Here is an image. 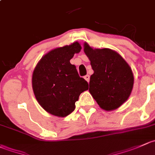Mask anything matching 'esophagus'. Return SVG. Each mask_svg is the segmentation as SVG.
Instances as JSON below:
<instances>
[{
  "label": "esophagus",
  "mask_w": 155,
  "mask_h": 155,
  "mask_svg": "<svg viewBox=\"0 0 155 155\" xmlns=\"http://www.w3.org/2000/svg\"><path fill=\"white\" fill-rule=\"evenodd\" d=\"M84 79H85L86 81H87V82H89V79H90V76H89V74H87V75L84 76Z\"/></svg>",
  "instance_id": "1"
}]
</instances>
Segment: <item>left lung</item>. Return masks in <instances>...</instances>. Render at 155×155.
<instances>
[{
  "mask_svg": "<svg viewBox=\"0 0 155 155\" xmlns=\"http://www.w3.org/2000/svg\"><path fill=\"white\" fill-rule=\"evenodd\" d=\"M84 52L94 73L89 81V92L100 107L113 110L127 101L134 86L131 68L114 51L93 49L84 44Z\"/></svg>",
  "mask_w": 155,
  "mask_h": 155,
  "instance_id": "8db88e82",
  "label": "left lung"
}]
</instances>
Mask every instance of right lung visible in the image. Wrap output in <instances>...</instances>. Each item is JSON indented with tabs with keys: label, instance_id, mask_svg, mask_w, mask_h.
Here are the masks:
<instances>
[{
	"label": "right lung",
	"instance_id": "add662e5",
	"mask_svg": "<svg viewBox=\"0 0 155 155\" xmlns=\"http://www.w3.org/2000/svg\"><path fill=\"white\" fill-rule=\"evenodd\" d=\"M78 42L46 54L35 68L32 78L34 95L39 104L54 116L65 117L73 112L80 95L89 84L78 74L70 60L81 51Z\"/></svg>",
	"mask_w": 155,
	"mask_h": 155
}]
</instances>
